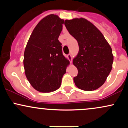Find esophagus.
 <instances>
[{
  "instance_id": "esophagus-1",
  "label": "esophagus",
  "mask_w": 128,
  "mask_h": 128,
  "mask_svg": "<svg viewBox=\"0 0 128 128\" xmlns=\"http://www.w3.org/2000/svg\"><path fill=\"white\" fill-rule=\"evenodd\" d=\"M67 57H68L69 61H70V63L72 62V55L70 54H69L67 55Z\"/></svg>"
}]
</instances>
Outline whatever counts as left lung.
Here are the masks:
<instances>
[{"instance_id": "1", "label": "left lung", "mask_w": 128, "mask_h": 128, "mask_svg": "<svg viewBox=\"0 0 128 128\" xmlns=\"http://www.w3.org/2000/svg\"><path fill=\"white\" fill-rule=\"evenodd\" d=\"M64 24L79 45V52L73 60L78 70L73 78L76 86L85 91L99 88L112 67L111 46L99 29L86 18L66 20Z\"/></svg>"}]
</instances>
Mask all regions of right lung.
I'll list each match as a JSON object with an SVG mask.
<instances>
[{"instance_id": "right-lung-1", "label": "right lung", "mask_w": 128, "mask_h": 128, "mask_svg": "<svg viewBox=\"0 0 128 128\" xmlns=\"http://www.w3.org/2000/svg\"><path fill=\"white\" fill-rule=\"evenodd\" d=\"M64 20L55 14L41 20L32 31L24 52L28 80L38 92H49L61 86L70 62L63 55L58 40Z\"/></svg>"}]
</instances>
